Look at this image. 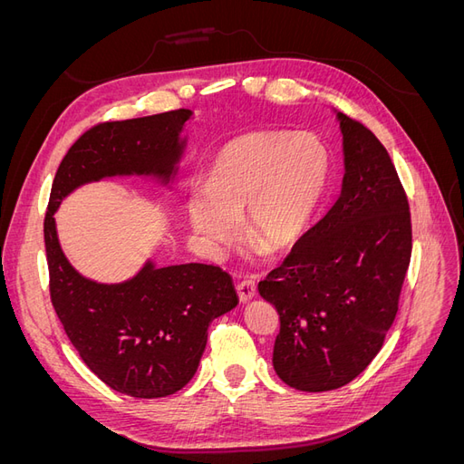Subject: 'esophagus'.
Wrapping results in <instances>:
<instances>
[{"label":"esophagus","mask_w":464,"mask_h":464,"mask_svg":"<svg viewBox=\"0 0 464 464\" xmlns=\"http://www.w3.org/2000/svg\"><path fill=\"white\" fill-rule=\"evenodd\" d=\"M236 290H237V296H240L242 302H249L257 294V285L254 278H244L237 283Z\"/></svg>","instance_id":"obj_1"}]
</instances>
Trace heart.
I'll use <instances>...</instances> for the list:
<instances>
[{
  "label": "heart",
  "mask_w": 464,
  "mask_h": 464,
  "mask_svg": "<svg viewBox=\"0 0 464 464\" xmlns=\"http://www.w3.org/2000/svg\"><path fill=\"white\" fill-rule=\"evenodd\" d=\"M329 178V152L310 133L259 131L232 139L210 166L207 193L189 199L193 230L213 251L246 234L271 254L300 242Z\"/></svg>",
  "instance_id": "heart-1"
}]
</instances>
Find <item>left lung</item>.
Here are the masks:
<instances>
[{"label":"left lung","instance_id":"left-lung-1","mask_svg":"<svg viewBox=\"0 0 464 464\" xmlns=\"http://www.w3.org/2000/svg\"><path fill=\"white\" fill-rule=\"evenodd\" d=\"M341 198L259 283L278 312L273 366L298 391L353 382L383 346L412 254L409 198L366 125L339 114Z\"/></svg>","mask_w":464,"mask_h":464}]
</instances>
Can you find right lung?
<instances>
[{"label":"right lung","instance_id":"1","mask_svg":"<svg viewBox=\"0 0 464 464\" xmlns=\"http://www.w3.org/2000/svg\"><path fill=\"white\" fill-rule=\"evenodd\" d=\"M186 108L104 121L82 133L55 172L44 217L50 300L87 368L114 391L137 399L174 395L198 372L210 321L237 304L232 278L217 265L154 266L131 280L98 285L81 276L55 234L53 213L75 188L108 176L170 179L184 143Z\"/></svg>","mask_w":464,"mask_h":464}]
</instances>
